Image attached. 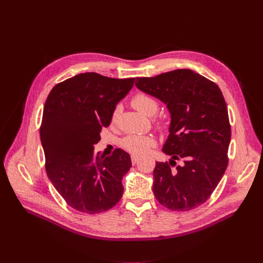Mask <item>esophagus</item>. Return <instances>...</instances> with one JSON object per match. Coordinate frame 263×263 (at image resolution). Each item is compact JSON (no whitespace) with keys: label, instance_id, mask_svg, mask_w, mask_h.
Masks as SVG:
<instances>
[{"label":"esophagus","instance_id":"esophagus-1","mask_svg":"<svg viewBox=\"0 0 263 263\" xmlns=\"http://www.w3.org/2000/svg\"><path fill=\"white\" fill-rule=\"evenodd\" d=\"M138 160H139V157L132 156V162H133V164H136L138 162Z\"/></svg>","mask_w":263,"mask_h":263}]
</instances>
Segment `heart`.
Wrapping results in <instances>:
<instances>
[{
	"label": "heart",
	"mask_w": 263,
	"mask_h": 263,
	"mask_svg": "<svg viewBox=\"0 0 263 263\" xmlns=\"http://www.w3.org/2000/svg\"><path fill=\"white\" fill-rule=\"evenodd\" d=\"M132 105L139 113L146 116L154 115L158 109V102L145 93H138L132 99ZM118 114V109L114 112V118ZM123 147L134 155H144L150 147L155 146V140L148 136L129 135L123 139Z\"/></svg>",
	"instance_id": "obj_1"
}]
</instances>
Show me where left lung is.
Masks as SVG:
<instances>
[{
    "label": "left lung",
    "instance_id": "obj_1",
    "mask_svg": "<svg viewBox=\"0 0 263 263\" xmlns=\"http://www.w3.org/2000/svg\"><path fill=\"white\" fill-rule=\"evenodd\" d=\"M136 86L163 102L171 115L162 148L171 159L156 162L154 194L171 211L193 210L209 200L228 164L232 132L222 93L190 69L137 78Z\"/></svg>",
    "mask_w": 263,
    "mask_h": 263
}]
</instances>
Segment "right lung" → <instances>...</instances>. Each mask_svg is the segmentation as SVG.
Here are the masks:
<instances>
[{
	"mask_svg": "<svg viewBox=\"0 0 263 263\" xmlns=\"http://www.w3.org/2000/svg\"><path fill=\"white\" fill-rule=\"evenodd\" d=\"M134 81L80 73L54 85L46 100L41 140L47 176L79 212L103 213L123 196L122 180L132 166L130 156L119 148L108 157L95 155L94 145Z\"/></svg>",
	"mask_w": 263,
	"mask_h": 263,
	"instance_id": "1",
	"label": "right lung"
}]
</instances>
